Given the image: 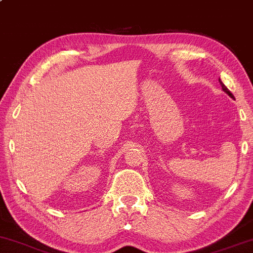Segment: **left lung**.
<instances>
[{"mask_svg":"<svg viewBox=\"0 0 253 253\" xmlns=\"http://www.w3.org/2000/svg\"><path fill=\"white\" fill-rule=\"evenodd\" d=\"M219 82H220V84H221V88H222V90H223V91H225V92H226V94H227L229 97L234 98V96H233V94H232V92H231V91H229V90H228L227 88H226V85H225V84H223V83L221 82V80H220V78H219Z\"/></svg>","mask_w":253,"mask_h":253,"instance_id":"left-lung-1","label":"left lung"}]
</instances>
